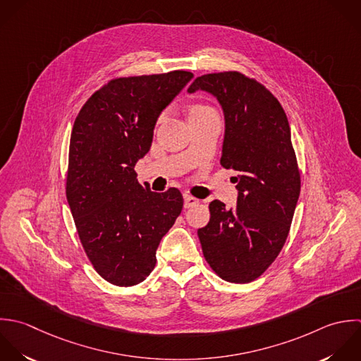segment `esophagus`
I'll use <instances>...</instances> for the list:
<instances>
[{
    "instance_id": "34e87169",
    "label": "esophagus",
    "mask_w": 361,
    "mask_h": 361,
    "mask_svg": "<svg viewBox=\"0 0 361 361\" xmlns=\"http://www.w3.org/2000/svg\"><path fill=\"white\" fill-rule=\"evenodd\" d=\"M198 204H200V200H197L195 197H192V195L188 194V192L184 194V207H185V208H191V207H195V205H198Z\"/></svg>"
}]
</instances>
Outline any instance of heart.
I'll return each instance as SVG.
<instances>
[{
  "label": "heart",
  "mask_w": 361,
  "mask_h": 361,
  "mask_svg": "<svg viewBox=\"0 0 361 361\" xmlns=\"http://www.w3.org/2000/svg\"><path fill=\"white\" fill-rule=\"evenodd\" d=\"M216 114L215 109L211 105L207 104H194L190 108V116H197V115H214ZM163 119V116L159 118V122Z\"/></svg>",
  "instance_id": "1"
}]
</instances>
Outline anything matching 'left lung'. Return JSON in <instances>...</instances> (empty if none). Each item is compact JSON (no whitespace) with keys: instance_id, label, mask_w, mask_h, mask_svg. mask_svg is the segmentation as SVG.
Here are the masks:
<instances>
[{"instance_id":"left-lung-1","label":"left lung","mask_w":361,"mask_h":361,"mask_svg":"<svg viewBox=\"0 0 361 361\" xmlns=\"http://www.w3.org/2000/svg\"><path fill=\"white\" fill-rule=\"evenodd\" d=\"M214 94L225 112L221 166L238 173V202L214 200L211 219L198 229L202 253L218 277L235 284L259 279L288 238L301 190L291 129L279 99L240 71L197 77L190 92Z\"/></svg>"}]
</instances>
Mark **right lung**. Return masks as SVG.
<instances>
[{
    "label": "right lung",
    "mask_w": 361,
    "mask_h": 361,
    "mask_svg": "<svg viewBox=\"0 0 361 361\" xmlns=\"http://www.w3.org/2000/svg\"><path fill=\"white\" fill-rule=\"evenodd\" d=\"M192 75L173 70L112 78L74 121L66 197L90 263L114 286L146 280L161 238L181 214L180 190L150 191L135 164L150 149L157 116Z\"/></svg>",
    "instance_id": "1"
}]
</instances>
